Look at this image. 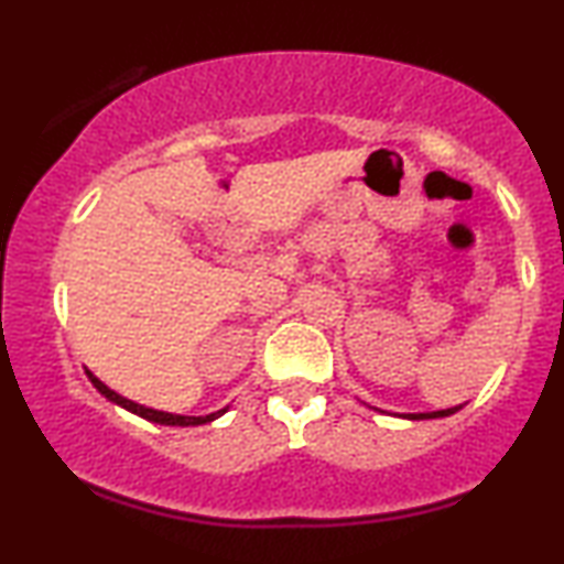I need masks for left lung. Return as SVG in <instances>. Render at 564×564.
I'll return each mask as SVG.
<instances>
[{
    "instance_id": "8db88e82",
    "label": "left lung",
    "mask_w": 564,
    "mask_h": 564,
    "mask_svg": "<svg viewBox=\"0 0 564 564\" xmlns=\"http://www.w3.org/2000/svg\"><path fill=\"white\" fill-rule=\"evenodd\" d=\"M459 406H455V409H442V411H430V414H409V419H437V416H449V414H455Z\"/></svg>"
}]
</instances>
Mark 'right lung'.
I'll return each instance as SVG.
<instances>
[{"label": "right lung", "instance_id": "add662e5", "mask_svg": "<svg viewBox=\"0 0 564 564\" xmlns=\"http://www.w3.org/2000/svg\"><path fill=\"white\" fill-rule=\"evenodd\" d=\"M86 376H89V380L94 383V388H97V391H99L101 395H107L109 401H115L117 406H122V409H127V411H132V414H138V416L148 419V422H155V424H169V426H199V424H206V422H214V419L221 416V414H225V411H227V409H219V411H214V414H206V416H181V414H169V411H155V409L140 406V403H134V401H130V399H124V395L115 393L112 388H107L105 383H101V380H99L97 376H94V372H89V370H86Z\"/></svg>", "mask_w": 564, "mask_h": 564}]
</instances>
